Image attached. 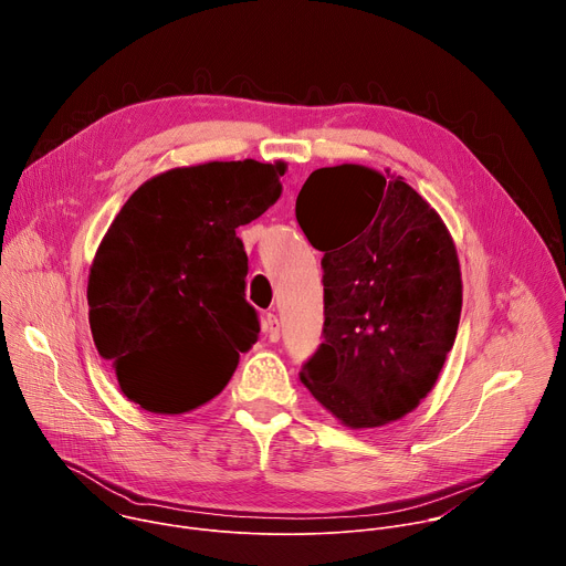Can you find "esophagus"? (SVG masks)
<instances>
[{
	"label": "esophagus",
	"instance_id": "34e87169",
	"mask_svg": "<svg viewBox=\"0 0 566 566\" xmlns=\"http://www.w3.org/2000/svg\"><path fill=\"white\" fill-rule=\"evenodd\" d=\"M262 334H264V338H266L269 343H277V340H280V319H277V315H273V313L264 315Z\"/></svg>",
	"mask_w": 566,
	"mask_h": 566
}]
</instances>
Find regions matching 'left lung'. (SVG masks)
Returning <instances> with one entry per match:
<instances>
[{
  "mask_svg": "<svg viewBox=\"0 0 566 566\" xmlns=\"http://www.w3.org/2000/svg\"><path fill=\"white\" fill-rule=\"evenodd\" d=\"M295 217L322 258L325 325L302 382L345 426L412 412L454 345L461 271L441 217L400 177L363 166L311 172Z\"/></svg>",
  "mask_w": 566,
  "mask_h": 566,
  "instance_id": "left-lung-1",
  "label": "left lung"
}]
</instances>
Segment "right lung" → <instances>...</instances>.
<instances>
[{"mask_svg":"<svg viewBox=\"0 0 566 566\" xmlns=\"http://www.w3.org/2000/svg\"><path fill=\"white\" fill-rule=\"evenodd\" d=\"M284 164L212 160L145 181L92 264L87 300L98 354L123 394L158 415L214 398L258 343L249 258L237 237L280 199Z\"/></svg>","mask_w":566,"mask_h":566,"instance_id":"1","label":"right lung"}]
</instances>
